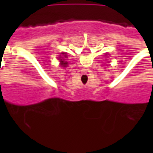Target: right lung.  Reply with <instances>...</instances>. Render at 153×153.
I'll use <instances>...</instances> for the list:
<instances>
[{"label":"right lung","mask_w":153,"mask_h":153,"mask_svg":"<svg viewBox=\"0 0 153 153\" xmlns=\"http://www.w3.org/2000/svg\"><path fill=\"white\" fill-rule=\"evenodd\" d=\"M62 54H64V53H62ZM60 65H63V66H65V65H67V62H64L61 59V61H60Z\"/></svg>","instance_id":"right-lung-1"}]
</instances>
